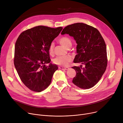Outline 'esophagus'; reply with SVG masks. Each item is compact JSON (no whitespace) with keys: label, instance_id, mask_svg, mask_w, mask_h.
I'll use <instances>...</instances> for the list:
<instances>
[{"label":"esophagus","instance_id":"34e87169","mask_svg":"<svg viewBox=\"0 0 123 123\" xmlns=\"http://www.w3.org/2000/svg\"><path fill=\"white\" fill-rule=\"evenodd\" d=\"M59 68L61 69H64V70H67L68 69V68H64V67H60Z\"/></svg>","mask_w":123,"mask_h":123}]
</instances>
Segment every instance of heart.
<instances>
[{
    "instance_id": "obj_1",
    "label": "heart",
    "mask_w": 123,
    "mask_h": 123,
    "mask_svg": "<svg viewBox=\"0 0 123 123\" xmlns=\"http://www.w3.org/2000/svg\"><path fill=\"white\" fill-rule=\"evenodd\" d=\"M59 42L62 46L66 48L70 47L72 44L71 39L68 36H63L60 37L59 39ZM54 44L52 43L49 47L48 52L50 55H53L54 54ZM72 61L71 57L69 55L65 56H57L55 58L53 59V62L54 64L59 65V66L66 67L68 64V63Z\"/></svg>"
}]
</instances>
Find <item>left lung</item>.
<instances>
[{
  "instance_id": "left-lung-1",
  "label": "left lung",
  "mask_w": 123,
  "mask_h": 123,
  "mask_svg": "<svg viewBox=\"0 0 123 123\" xmlns=\"http://www.w3.org/2000/svg\"><path fill=\"white\" fill-rule=\"evenodd\" d=\"M62 35L69 34L77 43V55L74 62L84 67L74 66L76 74L73 82L78 87L88 89L93 87L102 77L107 66L106 46L96 28L82 23L69 25L62 30Z\"/></svg>"
}]
</instances>
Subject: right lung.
Masks as SVG:
<instances>
[{"label": "right lung", "instance_id": "right-lung-1", "mask_svg": "<svg viewBox=\"0 0 123 123\" xmlns=\"http://www.w3.org/2000/svg\"><path fill=\"white\" fill-rule=\"evenodd\" d=\"M62 27L38 26L27 29L19 36L15 46L14 63L19 76L30 90L40 92L46 89L58 69L50 62L48 48Z\"/></svg>", "mask_w": 123, "mask_h": 123}]
</instances>
